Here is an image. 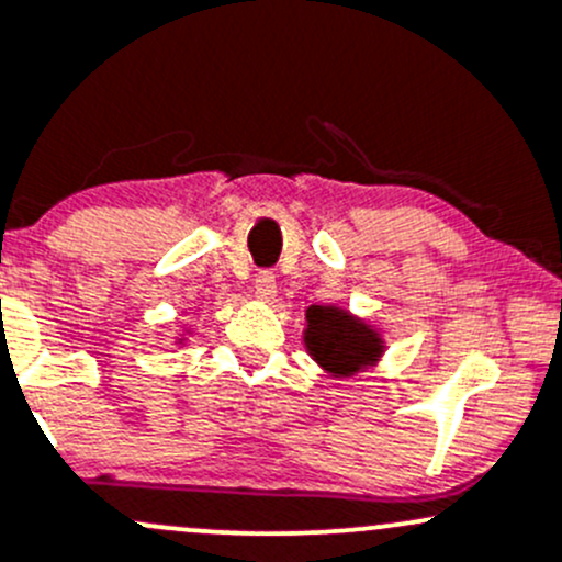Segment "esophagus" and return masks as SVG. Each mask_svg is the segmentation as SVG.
Returning <instances> with one entry per match:
<instances>
[{
	"label": "esophagus",
	"instance_id": "1",
	"mask_svg": "<svg viewBox=\"0 0 562 562\" xmlns=\"http://www.w3.org/2000/svg\"><path fill=\"white\" fill-rule=\"evenodd\" d=\"M252 288H256V295L261 301H271L277 293V280L271 271H258L256 274V282H252Z\"/></svg>",
	"mask_w": 562,
	"mask_h": 562
}]
</instances>
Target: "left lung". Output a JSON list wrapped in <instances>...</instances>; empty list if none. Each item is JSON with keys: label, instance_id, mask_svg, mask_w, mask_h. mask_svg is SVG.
<instances>
[{"label": "left lung", "instance_id": "left-lung-1", "mask_svg": "<svg viewBox=\"0 0 562 562\" xmlns=\"http://www.w3.org/2000/svg\"><path fill=\"white\" fill-rule=\"evenodd\" d=\"M306 323V349L333 375H351L379 360L381 338L347 312L336 306H310Z\"/></svg>", "mask_w": 562, "mask_h": 562}]
</instances>
